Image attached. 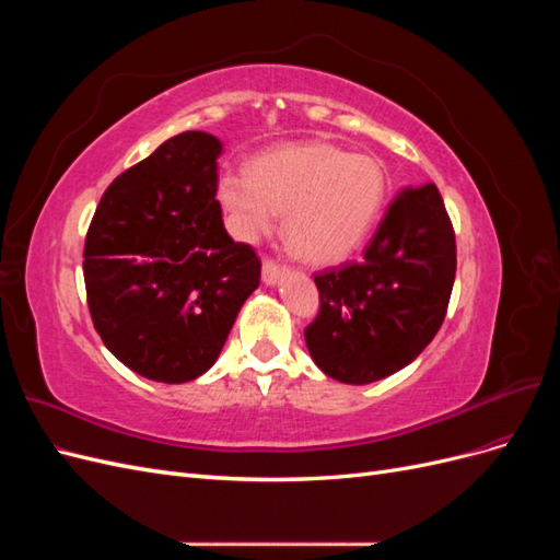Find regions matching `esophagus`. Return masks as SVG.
Returning <instances> with one entry per match:
<instances>
[{"mask_svg":"<svg viewBox=\"0 0 560 560\" xmlns=\"http://www.w3.org/2000/svg\"><path fill=\"white\" fill-rule=\"evenodd\" d=\"M282 273H284V266H280V264H276V261H270V259L264 261V266H261V280H264V284L273 287V284L280 280Z\"/></svg>","mask_w":560,"mask_h":560,"instance_id":"obj_1","label":"esophagus"}]
</instances>
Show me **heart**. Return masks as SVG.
Returning <instances> with one entry per match:
<instances>
[{
  "label": "heart",
  "mask_w": 560,
  "mask_h": 560,
  "mask_svg": "<svg viewBox=\"0 0 560 560\" xmlns=\"http://www.w3.org/2000/svg\"><path fill=\"white\" fill-rule=\"evenodd\" d=\"M387 177L378 159L329 142L284 144L224 173L217 198L233 231L257 241L284 214V243L299 259L338 264L362 245L385 206Z\"/></svg>",
  "instance_id": "1"
}]
</instances>
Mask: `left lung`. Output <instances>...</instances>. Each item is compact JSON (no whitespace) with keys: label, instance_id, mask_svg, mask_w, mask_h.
Listing matches in <instances>:
<instances>
[{"label":"left lung","instance_id":"8db88e82","mask_svg":"<svg viewBox=\"0 0 560 560\" xmlns=\"http://www.w3.org/2000/svg\"><path fill=\"white\" fill-rule=\"evenodd\" d=\"M453 280L455 233L439 189H401L364 259L315 276L319 313L306 327L313 362L348 385L393 376L436 336Z\"/></svg>","mask_w":560,"mask_h":560}]
</instances>
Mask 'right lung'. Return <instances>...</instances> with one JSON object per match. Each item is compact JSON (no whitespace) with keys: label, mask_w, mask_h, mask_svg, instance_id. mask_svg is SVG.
Returning a JSON list of instances; mask_svg holds the SVG:
<instances>
[{"label":"right lung","mask_w":560,"mask_h":560,"mask_svg":"<svg viewBox=\"0 0 560 560\" xmlns=\"http://www.w3.org/2000/svg\"><path fill=\"white\" fill-rule=\"evenodd\" d=\"M222 149L202 130L165 140L109 184L86 235L93 325L114 358L149 381L206 374L259 287V257L222 222Z\"/></svg>","instance_id":"obj_1"}]
</instances>
